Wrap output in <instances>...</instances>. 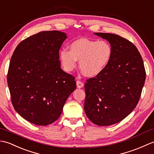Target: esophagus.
I'll list each match as a JSON object with an SVG mask.
<instances>
[{"label": "esophagus", "mask_w": 154, "mask_h": 154, "mask_svg": "<svg viewBox=\"0 0 154 154\" xmlns=\"http://www.w3.org/2000/svg\"><path fill=\"white\" fill-rule=\"evenodd\" d=\"M76 86L78 88H81L84 86V83L82 82L80 80H78L76 82Z\"/></svg>", "instance_id": "34e87169"}]
</instances>
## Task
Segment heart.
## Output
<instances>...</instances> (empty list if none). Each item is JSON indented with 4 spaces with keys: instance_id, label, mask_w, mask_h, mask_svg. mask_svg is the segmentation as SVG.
<instances>
[{
    "instance_id": "b5f03b06",
    "label": "heart",
    "mask_w": 154,
    "mask_h": 154,
    "mask_svg": "<svg viewBox=\"0 0 154 154\" xmlns=\"http://www.w3.org/2000/svg\"><path fill=\"white\" fill-rule=\"evenodd\" d=\"M112 54V47L107 41L81 38L70 44V51L61 49L59 57L64 70L72 71L76 66V60H79L82 72L86 76L95 77L107 66Z\"/></svg>"
}]
</instances>
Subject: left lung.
I'll use <instances>...</instances> for the list:
<instances>
[{"instance_id": "8db88e82", "label": "left lung", "mask_w": 154, "mask_h": 154, "mask_svg": "<svg viewBox=\"0 0 154 154\" xmlns=\"http://www.w3.org/2000/svg\"><path fill=\"white\" fill-rule=\"evenodd\" d=\"M112 49L110 63L102 72L86 80L84 111L99 126L121 121L137 105L146 80L142 57L132 42L113 33H95Z\"/></svg>"}]
</instances>
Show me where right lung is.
Returning <instances> with one entry per match:
<instances>
[{"instance_id":"add662e5","label":"right lung","mask_w":154,"mask_h":154,"mask_svg":"<svg viewBox=\"0 0 154 154\" xmlns=\"http://www.w3.org/2000/svg\"><path fill=\"white\" fill-rule=\"evenodd\" d=\"M66 34L44 31L22 41L14 51L7 82L17 112L36 125L57 121L76 88L75 77L60 68L59 50Z\"/></svg>"}]
</instances>
